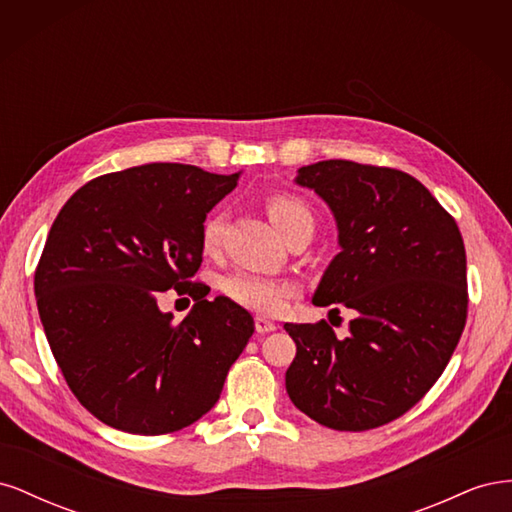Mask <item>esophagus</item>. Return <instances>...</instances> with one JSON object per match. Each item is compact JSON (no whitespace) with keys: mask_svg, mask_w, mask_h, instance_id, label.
Listing matches in <instances>:
<instances>
[{"mask_svg":"<svg viewBox=\"0 0 512 512\" xmlns=\"http://www.w3.org/2000/svg\"><path fill=\"white\" fill-rule=\"evenodd\" d=\"M254 324H256V333H271V331H275L277 329V324L275 322H271V320H267V318H256L254 320Z\"/></svg>","mask_w":512,"mask_h":512,"instance_id":"obj_1","label":"esophagus"}]
</instances>
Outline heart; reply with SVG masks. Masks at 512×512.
<instances>
[{"label":"heart","mask_w":512,"mask_h":512,"mask_svg":"<svg viewBox=\"0 0 512 512\" xmlns=\"http://www.w3.org/2000/svg\"><path fill=\"white\" fill-rule=\"evenodd\" d=\"M269 215L277 230L286 235L290 228H294L301 222L314 224V215L309 211L299 198L277 194L269 200ZM224 232V220L220 215L209 218L203 228V243L207 250H215L220 245ZM222 290L230 301L239 303L245 309H252L258 314H275L286 305V301L292 297L294 286L286 280H277L271 275L260 273H232L222 282Z\"/></svg>","instance_id":"1"}]
</instances>
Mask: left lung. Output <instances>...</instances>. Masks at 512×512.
I'll list each match as a JSON object with an SVG mask.
<instances>
[{
    "mask_svg": "<svg viewBox=\"0 0 512 512\" xmlns=\"http://www.w3.org/2000/svg\"><path fill=\"white\" fill-rule=\"evenodd\" d=\"M333 213L339 254L312 303L356 314L348 337L327 322L284 324L297 344L286 393L303 414L365 431L408 412L431 389L466 327V247L421 181L393 168L324 160L297 170Z\"/></svg>",
    "mask_w": 512,
    "mask_h": 512,
    "instance_id": "left-lung-1",
    "label": "left lung"
}]
</instances>
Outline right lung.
<instances>
[{
    "label": "right lung",
    "mask_w": 512,
    "mask_h": 512,
    "mask_svg": "<svg viewBox=\"0 0 512 512\" xmlns=\"http://www.w3.org/2000/svg\"><path fill=\"white\" fill-rule=\"evenodd\" d=\"M239 177L134 166L85 183L55 218L34 280L38 314L72 393L104 425L160 436L220 399L254 318L188 280L203 262L207 213ZM173 285L197 301L179 325L157 307Z\"/></svg>",
    "instance_id": "1"
}]
</instances>
